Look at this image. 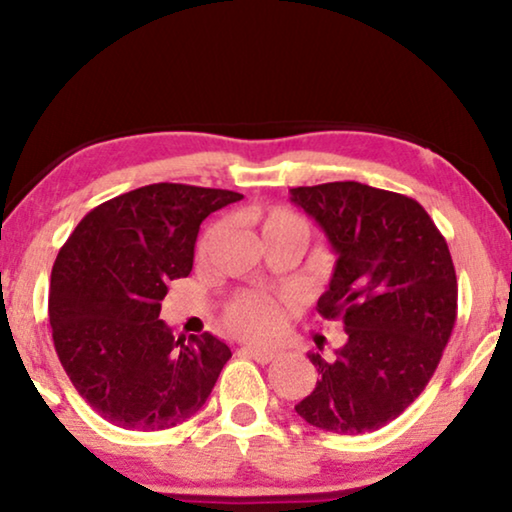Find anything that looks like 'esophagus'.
<instances>
[{"label":"esophagus","instance_id":"1","mask_svg":"<svg viewBox=\"0 0 512 512\" xmlns=\"http://www.w3.org/2000/svg\"><path fill=\"white\" fill-rule=\"evenodd\" d=\"M242 352L251 356V359L258 361V363H270L277 356L275 349H265V347H244Z\"/></svg>","mask_w":512,"mask_h":512}]
</instances>
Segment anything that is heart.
Instances as JSON below:
<instances>
[{
	"instance_id": "obj_1",
	"label": "heart",
	"mask_w": 512,
	"mask_h": 512,
	"mask_svg": "<svg viewBox=\"0 0 512 512\" xmlns=\"http://www.w3.org/2000/svg\"><path fill=\"white\" fill-rule=\"evenodd\" d=\"M247 219L261 233L265 244L279 240H296L305 244L307 233H310L303 216L286 207H254L247 212ZM221 230V223H214L202 233L198 249H195L200 261L214 249L216 240L221 237ZM226 324L230 331L247 335V338H265V335L275 333V328L279 326V307L261 296H240L228 305Z\"/></svg>"
}]
</instances>
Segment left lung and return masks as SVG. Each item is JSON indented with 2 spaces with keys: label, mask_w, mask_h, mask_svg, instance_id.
Returning a JSON list of instances; mask_svg holds the SVG:
<instances>
[{
  "label": "left lung",
  "mask_w": 512,
  "mask_h": 512,
  "mask_svg": "<svg viewBox=\"0 0 512 512\" xmlns=\"http://www.w3.org/2000/svg\"><path fill=\"white\" fill-rule=\"evenodd\" d=\"M338 256L317 310L342 317L335 359L310 354L319 380L296 412L354 436L396 419L436 373L457 321V275L445 237L408 195L359 181L291 188Z\"/></svg>",
  "instance_id": "obj_1"
}]
</instances>
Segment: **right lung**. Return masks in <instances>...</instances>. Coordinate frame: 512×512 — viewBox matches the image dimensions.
I'll use <instances>...</instances> for the list:
<instances>
[{"label":"right lung","mask_w":512,"mask_h":512,"mask_svg":"<svg viewBox=\"0 0 512 512\" xmlns=\"http://www.w3.org/2000/svg\"><path fill=\"white\" fill-rule=\"evenodd\" d=\"M237 200L221 188L142 186L88 212L60 249L48 296L55 352L107 422L172 429L212 394L230 347L212 333L174 340L160 300L191 275L200 223Z\"/></svg>","instance_id":"obj_1"}]
</instances>
